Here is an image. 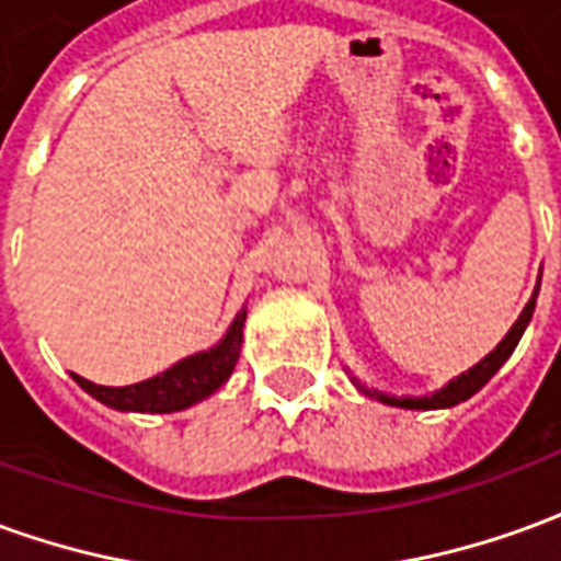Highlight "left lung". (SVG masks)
<instances>
[{
    "label": "left lung",
    "instance_id": "obj_1",
    "mask_svg": "<svg viewBox=\"0 0 561 561\" xmlns=\"http://www.w3.org/2000/svg\"><path fill=\"white\" fill-rule=\"evenodd\" d=\"M538 288H541V282H538ZM538 288H535V294H531V300L526 304V309H523L517 321H514V328L507 330L505 340L499 342L493 352L483 357L481 364H474L469 373H462V376H457L454 381H447L442 390H435V393H430V397H388V393H378V390H366L364 385H360V390L369 393V397H376L378 402L400 405V409H423V412H430V409H450V405H457V402L469 400V397H474V393H478V390H481L483 385L499 373V369H502V364H505L507 357L514 354L519 336H523V330L529 328Z\"/></svg>",
    "mask_w": 561,
    "mask_h": 561
}]
</instances>
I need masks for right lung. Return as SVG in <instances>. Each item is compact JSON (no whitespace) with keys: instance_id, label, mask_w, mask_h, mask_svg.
<instances>
[{"instance_id":"obj_1","label":"right lung","mask_w":561,"mask_h":561,"mask_svg":"<svg viewBox=\"0 0 561 561\" xmlns=\"http://www.w3.org/2000/svg\"><path fill=\"white\" fill-rule=\"evenodd\" d=\"M243 324L245 309H240L219 345H213L209 352L192 354L180 364H173L171 369H164L161 376H152L147 381H138V385L104 388V385H92V381L80 376H75V381L90 397L111 405L116 412H183L188 405L207 400L209 393H216L231 378L233 366L240 360V348H243Z\"/></svg>"}]
</instances>
